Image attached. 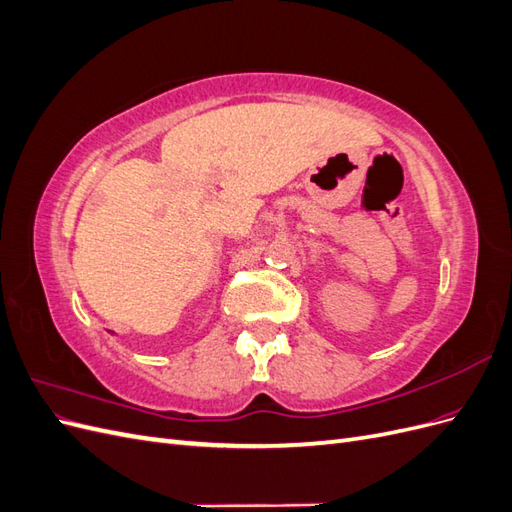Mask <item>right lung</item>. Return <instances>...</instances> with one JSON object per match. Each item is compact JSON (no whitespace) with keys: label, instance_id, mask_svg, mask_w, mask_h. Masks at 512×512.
Masks as SVG:
<instances>
[{"label":"right lung","instance_id":"obj_1","mask_svg":"<svg viewBox=\"0 0 512 512\" xmlns=\"http://www.w3.org/2000/svg\"><path fill=\"white\" fill-rule=\"evenodd\" d=\"M111 335H113V331H111Z\"/></svg>","mask_w":512,"mask_h":512}]
</instances>
